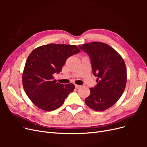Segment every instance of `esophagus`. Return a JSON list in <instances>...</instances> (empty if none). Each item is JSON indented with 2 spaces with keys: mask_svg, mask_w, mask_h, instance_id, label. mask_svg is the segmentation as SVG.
Returning <instances> with one entry per match:
<instances>
[{
  "mask_svg": "<svg viewBox=\"0 0 147 147\" xmlns=\"http://www.w3.org/2000/svg\"><path fill=\"white\" fill-rule=\"evenodd\" d=\"M75 88H77V89H79V88H81V86L80 85H78V84H75Z\"/></svg>",
  "mask_w": 147,
  "mask_h": 147,
  "instance_id": "34e87169",
  "label": "esophagus"
}]
</instances>
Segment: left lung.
<instances>
[{"mask_svg": "<svg viewBox=\"0 0 147 147\" xmlns=\"http://www.w3.org/2000/svg\"><path fill=\"white\" fill-rule=\"evenodd\" d=\"M78 47L90 56L98 83L84 100L92 110L101 112L112 107L121 96L127 82L126 67L121 56L107 44L95 42Z\"/></svg>", "mask_w": 147, "mask_h": 147, "instance_id": "8db88e82", "label": "left lung"}]
</instances>
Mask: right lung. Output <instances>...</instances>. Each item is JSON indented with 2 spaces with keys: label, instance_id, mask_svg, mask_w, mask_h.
<instances>
[{
  "label": "right lung",
  "instance_id": "1",
  "mask_svg": "<svg viewBox=\"0 0 147 147\" xmlns=\"http://www.w3.org/2000/svg\"><path fill=\"white\" fill-rule=\"evenodd\" d=\"M80 52L75 45L50 43L37 47L30 53L22 82L26 94L35 105L45 111H53L63 104L75 85L57 83L53 75L61 72L69 57Z\"/></svg>",
  "mask_w": 147,
  "mask_h": 147
}]
</instances>
